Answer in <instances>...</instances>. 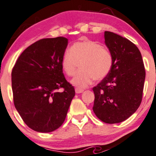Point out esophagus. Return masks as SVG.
Instances as JSON below:
<instances>
[{"instance_id":"1","label":"esophagus","mask_w":156,"mask_h":156,"mask_svg":"<svg viewBox=\"0 0 156 156\" xmlns=\"http://www.w3.org/2000/svg\"><path fill=\"white\" fill-rule=\"evenodd\" d=\"M83 92V89H79V88H76V93L77 94H80V93H82Z\"/></svg>"}]
</instances>
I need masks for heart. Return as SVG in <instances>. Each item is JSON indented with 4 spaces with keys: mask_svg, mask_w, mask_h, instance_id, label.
Here are the masks:
<instances>
[{
    "mask_svg": "<svg viewBox=\"0 0 156 156\" xmlns=\"http://www.w3.org/2000/svg\"><path fill=\"white\" fill-rule=\"evenodd\" d=\"M78 64H80V71L71 83L78 88L83 89L92 84L94 78L101 80L108 76L112 67L113 57L101 44L84 39L73 44L70 50H67L62 55V68L67 76H74Z\"/></svg>",
    "mask_w": 156,
    "mask_h": 156,
    "instance_id": "1",
    "label": "heart"
}]
</instances>
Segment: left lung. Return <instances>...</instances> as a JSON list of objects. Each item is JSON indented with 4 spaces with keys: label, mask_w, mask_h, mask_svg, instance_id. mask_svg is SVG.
<instances>
[{
    "label": "left lung",
    "mask_w": 156,
    "mask_h": 156,
    "mask_svg": "<svg viewBox=\"0 0 156 156\" xmlns=\"http://www.w3.org/2000/svg\"><path fill=\"white\" fill-rule=\"evenodd\" d=\"M105 43L113 57L108 76L93 88V112L103 122L125 121L142 100L145 69L139 48L128 39L105 31Z\"/></svg>",
    "instance_id": "1"
}]
</instances>
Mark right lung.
<instances>
[{"label":"right lung","instance_id":"right-lung-1","mask_svg":"<svg viewBox=\"0 0 156 156\" xmlns=\"http://www.w3.org/2000/svg\"><path fill=\"white\" fill-rule=\"evenodd\" d=\"M68 39L46 38L21 53L12 69V87L15 108L32 130L49 133L63 124L75 89L64 78L62 55ZM62 88L63 92L58 89Z\"/></svg>","mask_w":156,"mask_h":156}]
</instances>
